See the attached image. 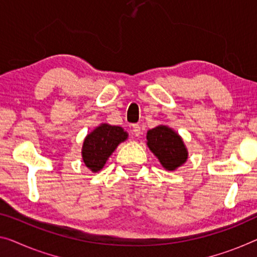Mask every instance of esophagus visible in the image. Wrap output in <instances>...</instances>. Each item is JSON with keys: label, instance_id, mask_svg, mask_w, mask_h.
<instances>
[{"label": "esophagus", "instance_id": "1", "mask_svg": "<svg viewBox=\"0 0 257 257\" xmlns=\"http://www.w3.org/2000/svg\"><path fill=\"white\" fill-rule=\"evenodd\" d=\"M132 132H133V134L136 137H139L140 134H141V127H140V125L139 124H133L132 125Z\"/></svg>", "mask_w": 257, "mask_h": 257}]
</instances>
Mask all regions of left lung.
<instances>
[{
	"mask_svg": "<svg viewBox=\"0 0 257 257\" xmlns=\"http://www.w3.org/2000/svg\"><path fill=\"white\" fill-rule=\"evenodd\" d=\"M147 146L168 171L183 167L188 159L183 138L168 125H159L147 131Z\"/></svg>",
	"mask_w": 257,
	"mask_h": 257,
	"instance_id": "1",
	"label": "left lung"
}]
</instances>
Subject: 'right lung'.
<instances>
[{
	"mask_svg": "<svg viewBox=\"0 0 257 257\" xmlns=\"http://www.w3.org/2000/svg\"><path fill=\"white\" fill-rule=\"evenodd\" d=\"M127 138L128 133L120 126L101 123L85 138L81 148L82 162L92 172L101 171L118 145Z\"/></svg>",
	"mask_w": 257,
	"mask_h": 257,
	"instance_id": "obj_1",
	"label": "right lung"
}]
</instances>
